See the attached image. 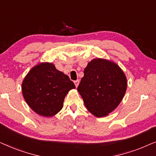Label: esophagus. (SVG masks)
<instances>
[{"label": "esophagus", "mask_w": 156, "mask_h": 156, "mask_svg": "<svg viewBox=\"0 0 156 156\" xmlns=\"http://www.w3.org/2000/svg\"><path fill=\"white\" fill-rule=\"evenodd\" d=\"M79 83H80V80H76V81H74V84H75L76 87H78V85H79Z\"/></svg>", "instance_id": "esophagus-1"}]
</instances>
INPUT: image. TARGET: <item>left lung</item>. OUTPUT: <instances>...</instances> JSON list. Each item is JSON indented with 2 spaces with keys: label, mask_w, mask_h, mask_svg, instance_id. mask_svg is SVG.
Listing matches in <instances>:
<instances>
[{
  "label": "left lung",
  "mask_w": 156,
  "mask_h": 156,
  "mask_svg": "<svg viewBox=\"0 0 156 156\" xmlns=\"http://www.w3.org/2000/svg\"><path fill=\"white\" fill-rule=\"evenodd\" d=\"M77 90L87 109L97 117L114 111L124 97L127 80L122 69L113 62L94 59L84 70Z\"/></svg>",
  "instance_id": "8db88e82"
}]
</instances>
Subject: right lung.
I'll use <instances>...</instances> for the list:
<instances>
[{"label":"right lung","instance_id":"add662e5","mask_svg":"<svg viewBox=\"0 0 156 156\" xmlns=\"http://www.w3.org/2000/svg\"><path fill=\"white\" fill-rule=\"evenodd\" d=\"M75 85L52 63L32 68L23 80L22 92L28 106L37 114L50 117L63 107L64 99Z\"/></svg>","mask_w":156,"mask_h":156}]
</instances>
